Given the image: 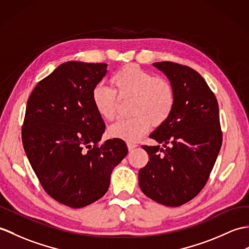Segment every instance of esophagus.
<instances>
[{
    "label": "esophagus",
    "instance_id": "obj_1",
    "mask_svg": "<svg viewBox=\"0 0 249 249\" xmlns=\"http://www.w3.org/2000/svg\"><path fill=\"white\" fill-rule=\"evenodd\" d=\"M137 146H138V145H137V144H135V143H131V142L127 143V147H128V151H129V152L134 151V149H135Z\"/></svg>",
    "mask_w": 249,
    "mask_h": 249
}]
</instances>
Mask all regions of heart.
Returning <instances> with one entry per match:
<instances>
[{"label": "heart", "instance_id": "obj_1", "mask_svg": "<svg viewBox=\"0 0 249 249\" xmlns=\"http://www.w3.org/2000/svg\"><path fill=\"white\" fill-rule=\"evenodd\" d=\"M111 88L96 85L92 90V103L104 120L112 121L118 114L119 100L131 98V117L119 120L109 127L111 138L135 142L151 128L164 124L174 110V87L162 77L153 75L136 65L125 66L110 77Z\"/></svg>", "mask_w": 249, "mask_h": 249}]
</instances>
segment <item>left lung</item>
Returning a JSON list of instances; mask_svg holds the SVG:
<instances>
[{
  "label": "left lung",
  "mask_w": 249,
  "mask_h": 249,
  "mask_svg": "<svg viewBox=\"0 0 249 249\" xmlns=\"http://www.w3.org/2000/svg\"><path fill=\"white\" fill-rule=\"evenodd\" d=\"M174 87L175 107L169 120L149 138L160 145H143L147 164L139 171V184L147 197L178 207L205 187L222 146L218 104L214 93L192 68L171 61L155 62Z\"/></svg>",
  "instance_id": "obj_1"
}]
</instances>
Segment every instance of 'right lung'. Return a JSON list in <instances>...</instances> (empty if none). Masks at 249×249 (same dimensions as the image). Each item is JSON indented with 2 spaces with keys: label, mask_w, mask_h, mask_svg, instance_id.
<instances>
[{
  "label": "right lung",
  "mask_w": 249,
  "mask_h": 249,
  "mask_svg": "<svg viewBox=\"0 0 249 249\" xmlns=\"http://www.w3.org/2000/svg\"><path fill=\"white\" fill-rule=\"evenodd\" d=\"M106 73V63L65 62L27 101L22 126L27 158L45 192L71 208L103 197L114 166L128 153L121 139L98 144L106 126L91 94Z\"/></svg>",
  "instance_id": "right-lung-1"
}]
</instances>
